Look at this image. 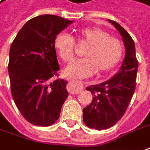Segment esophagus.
<instances>
[{"label":"esophagus","mask_w":150,"mask_h":150,"mask_svg":"<svg viewBox=\"0 0 150 150\" xmlns=\"http://www.w3.org/2000/svg\"><path fill=\"white\" fill-rule=\"evenodd\" d=\"M83 84L81 81H70L68 85V91L70 94H78L83 90Z\"/></svg>","instance_id":"34e87169"}]
</instances>
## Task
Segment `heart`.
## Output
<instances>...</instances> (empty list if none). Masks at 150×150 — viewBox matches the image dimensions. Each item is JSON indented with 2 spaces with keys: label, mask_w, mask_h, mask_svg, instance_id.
I'll return each mask as SVG.
<instances>
[{
  "label": "heart",
  "mask_w": 150,
  "mask_h": 150,
  "mask_svg": "<svg viewBox=\"0 0 150 150\" xmlns=\"http://www.w3.org/2000/svg\"><path fill=\"white\" fill-rule=\"evenodd\" d=\"M77 40L87 45L84 51L86 58L71 63L64 70L68 77L86 79L97 71L103 74L110 71L120 62L123 54V45L120 40L100 28H86L77 33ZM57 53L64 63L75 58V39L65 33L57 34L54 41Z\"/></svg>",
  "instance_id": "heart-1"
}]
</instances>
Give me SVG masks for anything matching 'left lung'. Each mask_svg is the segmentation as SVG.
Returning a JSON list of instances; mask_svg holds the SVG:
<instances>
[{
    "instance_id": "1",
    "label": "left lung",
    "mask_w": 150,
    "mask_h": 150,
    "mask_svg": "<svg viewBox=\"0 0 150 150\" xmlns=\"http://www.w3.org/2000/svg\"><path fill=\"white\" fill-rule=\"evenodd\" d=\"M108 21L122 37L126 54L120 69L112 78L86 87L93 99L83 109V121L88 127L96 130L110 128L124 115L134 96L139 66L133 38L118 23Z\"/></svg>"
}]
</instances>
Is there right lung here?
Returning a JSON list of instances; mask_svg holds the SVG:
<instances>
[{"label": "right lung", "instance_id": "obj_1", "mask_svg": "<svg viewBox=\"0 0 150 150\" xmlns=\"http://www.w3.org/2000/svg\"><path fill=\"white\" fill-rule=\"evenodd\" d=\"M73 23L54 15L32 18L18 32L11 45L8 73L16 108L33 125L48 127L59 119L68 97V81L52 78L59 65L54 41Z\"/></svg>", "mask_w": 150, "mask_h": 150}]
</instances>
